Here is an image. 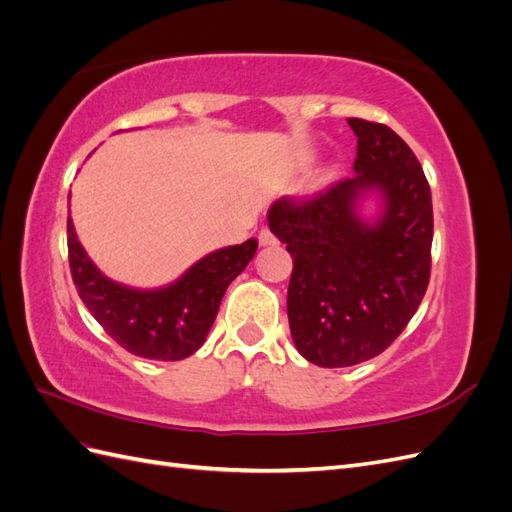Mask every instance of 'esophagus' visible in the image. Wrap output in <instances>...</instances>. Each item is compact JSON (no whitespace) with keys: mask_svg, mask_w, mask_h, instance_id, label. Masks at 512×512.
<instances>
[{"mask_svg":"<svg viewBox=\"0 0 512 512\" xmlns=\"http://www.w3.org/2000/svg\"><path fill=\"white\" fill-rule=\"evenodd\" d=\"M258 241H260V245H275V243H277L275 235H273V232H271L269 228H262V230L258 232Z\"/></svg>","mask_w":512,"mask_h":512,"instance_id":"obj_1","label":"esophagus"}]
</instances>
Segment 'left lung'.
Wrapping results in <instances>:
<instances>
[{"instance_id":"8db88e82","label":"left lung","mask_w":512,"mask_h":512,"mask_svg":"<svg viewBox=\"0 0 512 512\" xmlns=\"http://www.w3.org/2000/svg\"><path fill=\"white\" fill-rule=\"evenodd\" d=\"M356 175L314 196H282L267 220L292 256L288 322L309 363L350 367L389 348L421 305L431 273L433 209L427 177L389 126L350 117ZM385 211L355 213L365 191Z\"/></svg>"}]
</instances>
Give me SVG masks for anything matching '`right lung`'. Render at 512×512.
I'll use <instances>...</instances> for the list:
<instances>
[{"label":"right lung","mask_w":512,"mask_h":512,"mask_svg":"<svg viewBox=\"0 0 512 512\" xmlns=\"http://www.w3.org/2000/svg\"><path fill=\"white\" fill-rule=\"evenodd\" d=\"M256 247V239H247L198 260L166 288L132 290L96 269L68 218L70 273L81 301L106 335L143 359L181 361L203 346L228 284L254 258Z\"/></svg>","instance_id":"obj_1"}]
</instances>
